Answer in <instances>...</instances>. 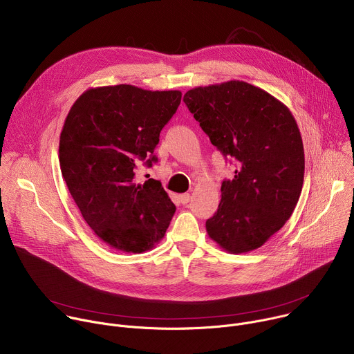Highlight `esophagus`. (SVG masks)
<instances>
[{
	"label": "esophagus",
	"mask_w": 354,
	"mask_h": 354,
	"mask_svg": "<svg viewBox=\"0 0 354 354\" xmlns=\"http://www.w3.org/2000/svg\"><path fill=\"white\" fill-rule=\"evenodd\" d=\"M179 201L182 205H187L189 201H190V194L189 193H182V194H179Z\"/></svg>",
	"instance_id": "34e87169"
}]
</instances>
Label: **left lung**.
<instances>
[{"label":"left lung","mask_w":354,"mask_h":354,"mask_svg":"<svg viewBox=\"0 0 354 354\" xmlns=\"http://www.w3.org/2000/svg\"><path fill=\"white\" fill-rule=\"evenodd\" d=\"M183 102L224 157L236 161L221 185L209 236L230 254L261 248L291 217L304 183V147L290 109L245 81L189 89Z\"/></svg>","instance_id":"8db88e82"}]
</instances>
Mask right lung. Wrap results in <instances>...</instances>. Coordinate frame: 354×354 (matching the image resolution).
<instances>
[{"label":"right lung","mask_w":354,"mask_h":354,"mask_svg":"<svg viewBox=\"0 0 354 354\" xmlns=\"http://www.w3.org/2000/svg\"><path fill=\"white\" fill-rule=\"evenodd\" d=\"M180 91L120 84L89 88L71 106L60 134L63 178L99 239L127 254L153 249L176 210L160 180H136L140 161L153 165L162 127Z\"/></svg>","instance_id":"right-lung-1"}]
</instances>
